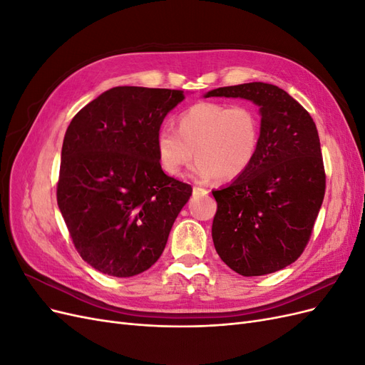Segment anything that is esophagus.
<instances>
[{
    "mask_svg": "<svg viewBox=\"0 0 365 365\" xmlns=\"http://www.w3.org/2000/svg\"><path fill=\"white\" fill-rule=\"evenodd\" d=\"M208 193V190L202 189V187H193V195H201V196H205Z\"/></svg>",
    "mask_w": 365,
    "mask_h": 365,
    "instance_id": "obj_1",
    "label": "esophagus"
}]
</instances>
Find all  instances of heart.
Masks as SVG:
<instances>
[{"mask_svg": "<svg viewBox=\"0 0 365 365\" xmlns=\"http://www.w3.org/2000/svg\"><path fill=\"white\" fill-rule=\"evenodd\" d=\"M260 141V117L250 105L200 102L178 117V129L164 125L155 146L161 168L176 175L193 155L197 181H233L252 163Z\"/></svg>", "mask_w": 365, "mask_h": 365, "instance_id": "obj_1", "label": "heart"}]
</instances>
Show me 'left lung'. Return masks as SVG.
Returning a JSON list of instances; mask_svg holds the SVG:
<instances>
[{"instance_id":"8db88e82","label":"left lung","mask_w":365,"mask_h":365,"mask_svg":"<svg viewBox=\"0 0 365 365\" xmlns=\"http://www.w3.org/2000/svg\"><path fill=\"white\" fill-rule=\"evenodd\" d=\"M240 97L260 111V141L250 168L215 190L213 244L245 277L283 269L302 256L326 192L318 130L306 109L282 88L251 82L208 91Z\"/></svg>"}]
</instances>
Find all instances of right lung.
I'll use <instances>...</instances> for the list:
<instances>
[{"label": "right lung", "instance_id": "obj_1", "mask_svg": "<svg viewBox=\"0 0 365 365\" xmlns=\"http://www.w3.org/2000/svg\"><path fill=\"white\" fill-rule=\"evenodd\" d=\"M184 91L115 86L65 132L58 205L81 257L113 277L149 269L164 251L192 187L168 176L157 130Z\"/></svg>", "mask_w": 365, "mask_h": 365}]
</instances>
